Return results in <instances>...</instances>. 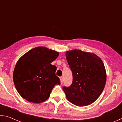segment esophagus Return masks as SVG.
I'll return each instance as SVG.
<instances>
[{
    "mask_svg": "<svg viewBox=\"0 0 122 122\" xmlns=\"http://www.w3.org/2000/svg\"><path fill=\"white\" fill-rule=\"evenodd\" d=\"M60 81H61V83L62 84L63 83V77L61 76V77H60Z\"/></svg>",
    "mask_w": 122,
    "mask_h": 122,
    "instance_id": "1",
    "label": "esophagus"
}]
</instances>
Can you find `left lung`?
Segmentation results:
<instances>
[{"label": "left lung", "mask_w": 122, "mask_h": 122, "mask_svg": "<svg viewBox=\"0 0 122 122\" xmlns=\"http://www.w3.org/2000/svg\"><path fill=\"white\" fill-rule=\"evenodd\" d=\"M66 56L73 78L71 86L63 87L66 97L77 106L91 104L100 96L106 83L102 60L94 53L79 49L66 51Z\"/></svg>", "instance_id": "8db88e82"}]
</instances>
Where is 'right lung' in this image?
Returning <instances> with one entry per match:
<instances>
[{
  "instance_id": "add662e5",
  "label": "right lung",
  "mask_w": 122,
  "mask_h": 122,
  "mask_svg": "<svg viewBox=\"0 0 122 122\" xmlns=\"http://www.w3.org/2000/svg\"><path fill=\"white\" fill-rule=\"evenodd\" d=\"M59 52L45 47L34 48L18 60L14 68V86L22 98L40 103L47 100L53 88L60 84L55 75L57 68L51 65Z\"/></svg>"
}]
</instances>
